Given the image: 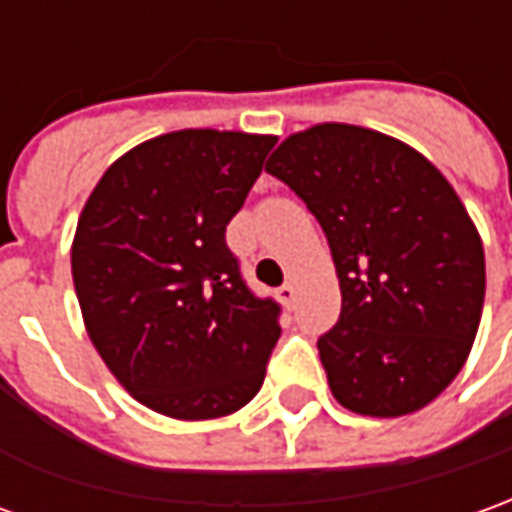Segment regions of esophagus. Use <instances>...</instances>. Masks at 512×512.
I'll use <instances>...</instances> for the list:
<instances>
[{"mask_svg":"<svg viewBox=\"0 0 512 512\" xmlns=\"http://www.w3.org/2000/svg\"><path fill=\"white\" fill-rule=\"evenodd\" d=\"M277 297H280V302H283V305H291V302H294V297H297V288H294L291 283L280 285V288H277Z\"/></svg>","mask_w":512,"mask_h":512,"instance_id":"obj_1","label":"esophagus"}]
</instances>
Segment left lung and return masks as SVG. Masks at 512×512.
<instances>
[{
  "label": "left lung",
  "mask_w": 512,
  "mask_h": 512,
  "mask_svg": "<svg viewBox=\"0 0 512 512\" xmlns=\"http://www.w3.org/2000/svg\"><path fill=\"white\" fill-rule=\"evenodd\" d=\"M266 170L314 212L342 288L319 336L333 398L370 417L423 409L457 378L482 319L485 252L446 176L406 142L322 123Z\"/></svg>",
  "instance_id": "obj_1"
}]
</instances>
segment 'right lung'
<instances>
[{"label": "right lung", "mask_w": 512, "mask_h": 512, "mask_svg": "<svg viewBox=\"0 0 512 512\" xmlns=\"http://www.w3.org/2000/svg\"><path fill=\"white\" fill-rule=\"evenodd\" d=\"M277 137L184 128L111 165L83 204L72 280L111 375L176 420L238 412L263 387L280 305L243 283L227 246Z\"/></svg>", "instance_id": "right-lung-1"}]
</instances>
